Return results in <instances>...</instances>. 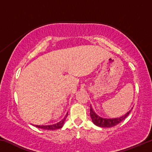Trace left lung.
Returning a JSON list of instances; mask_svg holds the SVG:
<instances>
[{"label":"left lung","mask_w":152,"mask_h":152,"mask_svg":"<svg viewBox=\"0 0 152 152\" xmlns=\"http://www.w3.org/2000/svg\"><path fill=\"white\" fill-rule=\"evenodd\" d=\"M132 109H133V108ZM131 111H132V110H130L129 111L125 114V115H123V116L120 117L119 118L117 117L115 118V119H105V118L101 117L98 115H96L94 111V110L92 109V107L91 106L90 115H91L92 121L94 125L101 127H114L115 125H117V124H119V123L124 120L125 118L128 116Z\"/></svg>","instance_id":"1"}]
</instances>
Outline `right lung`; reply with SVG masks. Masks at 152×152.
Instances as JSON below:
<instances>
[{
	"label": "right lung",
	"instance_id": "1",
	"mask_svg": "<svg viewBox=\"0 0 152 152\" xmlns=\"http://www.w3.org/2000/svg\"><path fill=\"white\" fill-rule=\"evenodd\" d=\"M67 116H68V113H66V115L65 116V117L61 121L58 122L56 124H53V125H33L34 126H35L36 127L40 128V129H46V130H55V129H60L62 127V126L64 125V122H65V120L66 119Z\"/></svg>",
	"mask_w": 152,
	"mask_h": 152
}]
</instances>
